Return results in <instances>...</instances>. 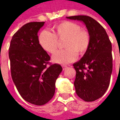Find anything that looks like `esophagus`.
Returning <instances> with one entry per match:
<instances>
[{
	"label": "esophagus",
	"mask_w": 120,
	"mask_h": 120,
	"mask_svg": "<svg viewBox=\"0 0 120 120\" xmlns=\"http://www.w3.org/2000/svg\"><path fill=\"white\" fill-rule=\"evenodd\" d=\"M62 69H63V70H65V69L67 68V66H66V65H62Z\"/></svg>",
	"instance_id": "obj_1"
}]
</instances>
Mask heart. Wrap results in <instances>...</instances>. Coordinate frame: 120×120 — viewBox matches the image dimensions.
Masks as SVG:
<instances>
[{
	"label": "heart",
	"instance_id": "1",
	"mask_svg": "<svg viewBox=\"0 0 120 120\" xmlns=\"http://www.w3.org/2000/svg\"><path fill=\"white\" fill-rule=\"evenodd\" d=\"M54 33L48 30L41 32L38 41L41 49L53 54L58 49V40H64V50L58 51L52 57V61L58 64H67L76 59L77 53L84 55L90 44V33L76 23L65 21L53 27Z\"/></svg>",
	"mask_w": 120,
	"mask_h": 120
}]
</instances>
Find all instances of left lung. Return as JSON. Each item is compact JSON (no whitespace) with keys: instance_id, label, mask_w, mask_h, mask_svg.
<instances>
[{"instance_id":"8db88e82","label":"left lung","mask_w":120,"mask_h":120,"mask_svg":"<svg viewBox=\"0 0 120 120\" xmlns=\"http://www.w3.org/2000/svg\"><path fill=\"white\" fill-rule=\"evenodd\" d=\"M83 21L90 35V44L83 58L73 64L76 71L74 87L85 101H94L107 90L112 71V44L108 35L96 20L85 15L67 16Z\"/></svg>"}]
</instances>
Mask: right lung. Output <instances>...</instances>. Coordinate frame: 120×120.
Wrapping results in <instances>:
<instances>
[{"instance_id": "right-lung-1", "label": "right lung", "mask_w": 120, "mask_h": 120, "mask_svg": "<svg viewBox=\"0 0 120 120\" xmlns=\"http://www.w3.org/2000/svg\"><path fill=\"white\" fill-rule=\"evenodd\" d=\"M45 22H30L14 33L9 48L11 76L22 98L42 106L53 97L56 81L62 68L51 64L50 56L40 46L37 33Z\"/></svg>"}]
</instances>
